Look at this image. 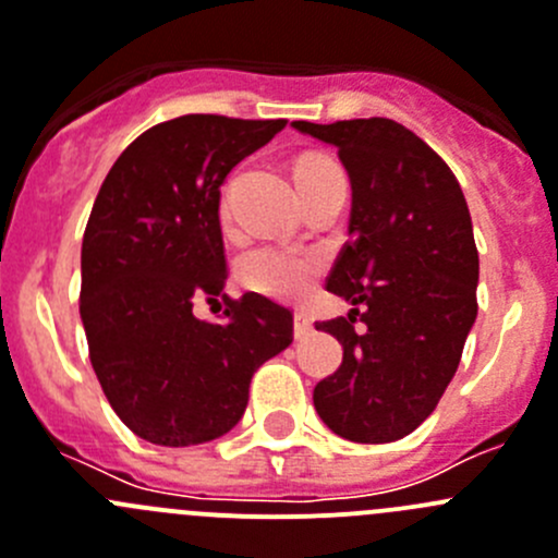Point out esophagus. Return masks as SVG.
Wrapping results in <instances>:
<instances>
[{
    "label": "esophagus",
    "instance_id": "34e87169",
    "mask_svg": "<svg viewBox=\"0 0 558 558\" xmlns=\"http://www.w3.org/2000/svg\"><path fill=\"white\" fill-rule=\"evenodd\" d=\"M311 330H314V322H311V316L305 314V311H294V336L303 341V338L311 336Z\"/></svg>",
    "mask_w": 558,
    "mask_h": 558
}]
</instances>
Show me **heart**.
<instances>
[{
  "mask_svg": "<svg viewBox=\"0 0 558 558\" xmlns=\"http://www.w3.org/2000/svg\"><path fill=\"white\" fill-rule=\"evenodd\" d=\"M322 168H332L330 159L308 156L296 165V179L300 175L316 173ZM228 206L222 203V215ZM325 269V255L314 247H300V244H258L247 250L239 262V278L247 289L258 294L275 296V300H300L308 294L311 286Z\"/></svg>",
  "mask_w": 558,
  "mask_h": 558,
  "instance_id": "1",
  "label": "heart"
}]
</instances>
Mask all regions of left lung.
Wrapping results in <instances>:
<instances>
[{"instance_id":"8db88e82","label":"left lung","mask_w":558,"mask_h":558,"mask_svg":"<svg viewBox=\"0 0 558 558\" xmlns=\"http://www.w3.org/2000/svg\"><path fill=\"white\" fill-rule=\"evenodd\" d=\"M291 126L338 148L352 186L350 242L327 278L352 311L316 325L343 361L314 388V408L347 440L390 444L429 418L476 322L471 211L449 165L402 123Z\"/></svg>"}]
</instances>
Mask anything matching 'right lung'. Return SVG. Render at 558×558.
<instances>
[{
  "label": "right lung",
  "mask_w": 558,
  "mask_h": 558,
  "mask_svg": "<svg viewBox=\"0 0 558 558\" xmlns=\"http://www.w3.org/2000/svg\"><path fill=\"white\" fill-rule=\"evenodd\" d=\"M283 126L181 114L140 134L98 190L80 314L104 397L148 444L181 449L231 432L255 368L294 338L291 311L255 291L228 300L220 325L192 314L228 280L222 181Z\"/></svg>",
  "instance_id": "add662e5"
}]
</instances>
